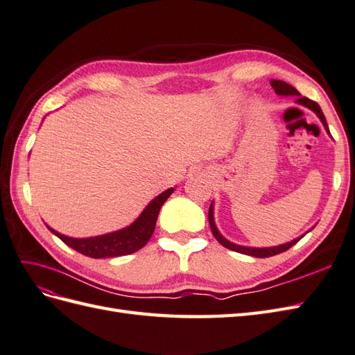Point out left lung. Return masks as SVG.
<instances>
[{
  "label": "left lung",
  "instance_id": "left-lung-1",
  "mask_svg": "<svg viewBox=\"0 0 355 355\" xmlns=\"http://www.w3.org/2000/svg\"><path fill=\"white\" fill-rule=\"evenodd\" d=\"M270 84H271V87H272V88H275V91H276V94H277V96H297L295 103H298V105H303V106H306V107H309V109H312V111L318 115V118H320V120H321V123L324 124V129L327 130V133L330 135L329 125H327L325 116H324V114H322V111H321L320 105H318L316 102H313V100H311V98L302 97V94H300L298 91H297L293 85H289V84L284 83V80L271 79V80H270ZM208 222H210V228H211V232H213V235L216 237V240L219 241L223 248L230 249V250H234V252H239V253H244V255L255 257V258H268V257H275V255H277V253H282V252L288 250L289 248H293L295 243H298L300 240L303 239V235H302V237H298V239H295V240H293V241H289V243H285V244H280V246H275V248H246V246H239V244H234V243H231V241L226 240V239L223 237V235L219 232V230L216 228L213 202H211V205H210V210H208Z\"/></svg>",
  "mask_w": 355,
  "mask_h": 355
}]
</instances>
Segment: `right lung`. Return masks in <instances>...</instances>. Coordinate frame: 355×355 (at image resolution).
I'll return each mask as SVG.
<instances>
[{
  "label": "right lung",
  "instance_id": "add662e5",
  "mask_svg": "<svg viewBox=\"0 0 355 355\" xmlns=\"http://www.w3.org/2000/svg\"><path fill=\"white\" fill-rule=\"evenodd\" d=\"M174 192V187H171L165 192L156 196L153 201L145 207V210L141 216L136 219L130 226L123 228L120 231L109 232L105 235H98V237H89V239H71L67 235H62L52 228L51 232L57 235L60 240L64 241L69 248L75 249L76 252L83 253L89 258H114V257H123L130 255V253L142 249L145 244L148 243L151 235L156 228V220L162 205L165 204L166 199Z\"/></svg>",
  "mask_w": 355,
  "mask_h": 355
}]
</instances>
